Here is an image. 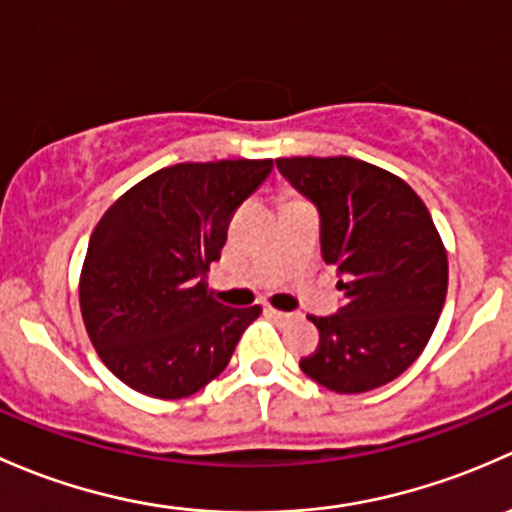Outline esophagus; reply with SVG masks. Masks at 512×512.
Wrapping results in <instances>:
<instances>
[{
    "instance_id": "34e87169",
    "label": "esophagus",
    "mask_w": 512,
    "mask_h": 512,
    "mask_svg": "<svg viewBox=\"0 0 512 512\" xmlns=\"http://www.w3.org/2000/svg\"><path fill=\"white\" fill-rule=\"evenodd\" d=\"M266 313L276 320H288L293 315V313H283V310H276V308H266Z\"/></svg>"
}]
</instances>
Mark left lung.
<instances>
[{"label":"left lung","mask_w":512,"mask_h":512,"mask_svg":"<svg viewBox=\"0 0 512 512\" xmlns=\"http://www.w3.org/2000/svg\"><path fill=\"white\" fill-rule=\"evenodd\" d=\"M278 172L320 217V254L345 303L308 315L318 350L300 370L337 394L392 382L439 323L449 261L429 209L404 179L355 157H281Z\"/></svg>","instance_id":"obj_1"}]
</instances>
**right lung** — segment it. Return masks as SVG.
I'll use <instances>...</instances> for the list:
<instances>
[{"label": "right lung", "instance_id": "add662e5", "mask_svg": "<svg viewBox=\"0 0 512 512\" xmlns=\"http://www.w3.org/2000/svg\"><path fill=\"white\" fill-rule=\"evenodd\" d=\"M271 170V160L165 167L98 221L81 271V313L100 360L130 389L182 399L229 365L261 308L219 303L207 273L231 214Z\"/></svg>", "mask_w": 512, "mask_h": 512}]
</instances>
